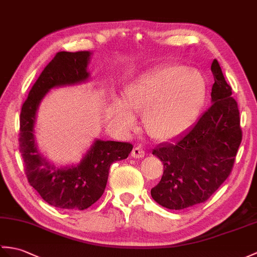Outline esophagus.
Returning <instances> with one entry per match:
<instances>
[{
    "mask_svg": "<svg viewBox=\"0 0 257 257\" xmlns=\"http://www.w3.org/2000/svg\"><path fill=\"white\" fill-rule=\"evenodd\" d=\"M131 154H133V157L136 158V159H140V158H143L145 157V150L140 147V146H137L133 149V152H131Z\"/></svg>",
    "mask_w": 257,
    "mask_h": 257,
    "instance_id": "esophagus-1",
    "label": "esophagus"
}]
</instances>
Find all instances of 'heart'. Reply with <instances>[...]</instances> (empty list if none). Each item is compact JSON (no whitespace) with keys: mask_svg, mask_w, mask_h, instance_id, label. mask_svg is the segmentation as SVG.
I'll return each mask as SVG.
<instances>
[{"mask_svg":"<svg viewBox=\"0 0 257 257\" xmlns=\"http://www.w3.org/2000/svg\"><path fill=\"white\" fill-rule=\"evenodd\" d=\"M207 82L200 72L184 64H169L148 74L126 91V106L116 103L112 116L126 129L136 126L131 110L145 114L147 133L168 140L192 124L204 106Z\"/></svg>","mask_w":257,"mask_h":257,"instance_id":"b5f03b06","label":"heart"}]
</instances>
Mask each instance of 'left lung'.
Instances as JSON below:
<instances>
[{"label": "left lung", "mask_w": 257, "mask_h": 257, "mask_svg": "<svg viewBox=\"0 0 257 257\" xmlns=\"http://www.w3.org/2000/svg\"><path fill=\"white\" fill-rule=\"evenodd\" d=\"M211 72L212 105L186 134L152 151L164 171L151 196L169 209L181 210L209 199L231 174L241 145L237 103L216 59Z\"/></svg>", "instance_id": "1"}]
</instances>
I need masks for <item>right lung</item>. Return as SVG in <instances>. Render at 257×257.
Instances as JSON below:
<instances>
[{
  "label": "right lung",
  "mask_w": 257,
  "mask_h": 257,
  "mask_svg": "<svg viewBox=\"0 0 257 257\" xmlns=\"http://www.w3.org/2000/svg\"><path fill=\"white\" fill-rule=\"evenodd\" d=\"M91 52L60 51L46 65L29 91L20 117V152L31 186L48 204L60 209L84 210L103 195L110 165L127 159L134 146L129 142L101 141L77 166L56 169L41 158L34 139V122L40 100L50 88L85 81Z\"/></svg>",
  "instance_id": "add662e5"
}]
</instances>
